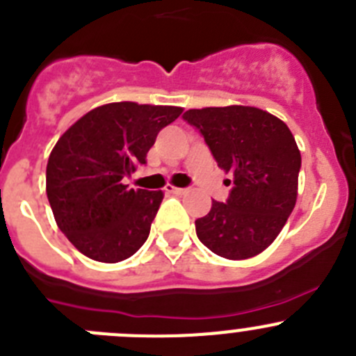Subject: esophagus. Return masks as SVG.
<instances>
[{"label":"esophagus","instance_id":"34e87169","mask_svg":"<svg viewBox=\"0 0 356 356\" xmlns=\"http://www.w3.org/2000/svg\"><path fill=\"white\" fill-rule=\"evenodd\" d=\"M168 191V193H174V195H184V193H188V189L186 188H175V186H170V184H167V188H165Z\"/></svg>","mask_w":356,"mask_h":356}]
</instances>
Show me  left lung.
<instances>
[{"instance_id": "1", "label": "left lung", "mask_w": 356, "mask_h": 356, "mask_svg": "<svg viewBox=\"0 0 356 356\" xmlns=\"http://www.w3.org/2000/svg\"><path fill=\"white\" fill-rule=\"evenodd\" d=\"M197 128L219 168L232 174L227 202L212 200L195 221L202 244L228 260L257 257L283 230L297 202L300 151L281 119L254 107L191 108L182 115Z\"/></svg>"}]
</instances>
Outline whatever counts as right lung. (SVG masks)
I'll use <instances>...</instances> for the list:
<instances>
[{"label":"right lung","instance_id":"obj_1","mask_svg":"<svg viewBox=\"0 0 356 356\" xmlns=\"http://www.w3.org/2000/svg\"><path fill=\"white\" fill-rule=\"evenodd\" d=\"M181 107L119 102L70 126L47 163V198L59 230L88 258L118 264L147 241L161 191L122 184Z\"/></svg>","mask_w":356,"mask_h":356}]
</instances>
